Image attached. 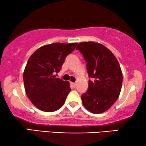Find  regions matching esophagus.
<instances>
[{
  "instance_id": "1",
  "label": "esophagus",
  "mask_w": 146,
  "mask_h": 146,
  "mask_svg": "<svg viewBox=\"0 0 146 146\" xmlns=\"http://www.w3.org/2000/svg\"><path fill=\"white\" fill-rule=\"evenodd\" d=\"M72 84L73 86H74V87H76V82H72Z\"/></svg>"
}]
</instances>
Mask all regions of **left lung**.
I'll list each match as a JSON object with an SVG mask.
<instances>
[{
  "label": "left lung",
  "instance_id": "8db88e82",
  "mask_svg": "<svg viewBox=\"0 0 146 146\" xmlns=\"http://www.w3.org/2000/svg\"><path fill=\"white\" fill-rule=\"evenodd\" d=\"M76 50L86 62L88 89L81 96L84 106L94 113H100L112 106L120 94L122 72L116 58L100 44L81 42Z\"/></svg>",
  "mask_w": 146,
  "mask_h": 146
}]
</instances>
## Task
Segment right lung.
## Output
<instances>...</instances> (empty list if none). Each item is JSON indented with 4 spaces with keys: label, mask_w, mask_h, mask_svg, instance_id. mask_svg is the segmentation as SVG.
Returning a JSON list of instances; mask_svg holds the SVG:
<instances>
[{
    "label": "right lung",
    "mask_w": 146,
    "mask_h": 146,
    "mask_svg": "<svg viewBox=\"0 0 146 146\" xmlns=\"http://www.w3.org/2000/svg\"><path fill=\"white\" fill-rule=\"evenodd\" d=\"M78 43H53L43 46L29 59L23 74L27 96L37 108L52 112L60 108L71 91L69 82L54 74L58 73L66 58Z\"/></svg>",
    "instance_id": "obj_1"
}]
</instances>
